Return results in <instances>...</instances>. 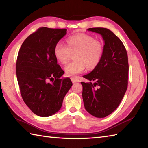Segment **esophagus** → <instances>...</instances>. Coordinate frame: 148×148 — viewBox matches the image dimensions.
<instances>
[{
    "label": "esophagus",
    "instance_id": "obj_1",
    "mask_svg": "<svg viewBox=\"0 0 148 148\" xmlns=\"http://www.w3.org/2000/svg\"><path fill=\"white\" fill-rule=\"evenodd\" d=\"M71 82H72L73 83H76V82H77V79H76L75 78H71Z\"/></svg>",
    "mask_w": 148,
    "mask_h": 148
}]
</instances>
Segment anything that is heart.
I'll list each match as a JSON object with an SVG mask.
<instances>
[{"label":"heart","instance_id":"heart-1","mask_svg":"<svg viewBox=\"0 0 148 148\" xmlns=\"http://www.w3.org/2000/svg\"><path fill=\"white\" fill-rule=\"evenodd\" d=\"M103 51V43L95 39L93 36L86 34L71 35L66 39V45L60 42L56 43L53 52L56 59L62 64L69 61L71 53H75L76 61L65 67L67 77L75 78L85 70H93L97 67L101 58Z\"/></svg>","mask_w":148,"mask_h":148}]
</instances>
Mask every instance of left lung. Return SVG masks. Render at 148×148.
Masks as SVG:
<instances>
[{
    "instance_id": "left-lung-1",
    "label": "left lung",
    "mask_w": 148,
    "mask_h": 148,
    "mask_svg": "<svg viewBox=\"0 0 148 148\" xmlns=\"http://www.w3.org/2000/svg\"><path fill=\"white\" fill-rule=\"evenodd\" d=\"M87 30L100 34L104 41L101 58L97 67L83 77L92 83L81 82L85 110L97 118H105L117 108L124 97L128 80V60L125 46L106 28Z\"/></svg>"
}]
</instances>
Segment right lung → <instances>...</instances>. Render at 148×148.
Instances as JSON below:
<instances>
[{"instance_id":"obj_1","label":"right lung","mask_w":148,"mask_h":148,"mask_svg":"<svg viewBox=\"0 0 148 148\" xmlns=\"http://www.w3.org/2000/svg\"><path fill=\"white\" fill-rule=\"evenodd\" d=\"M66 30L40 28L25 40L18 51L16 75L22 97L39 116L49 117L58 112L73 85L70 78H61L64 71L53 52Z\"/></svg>"}]
</instances>
